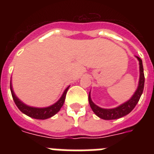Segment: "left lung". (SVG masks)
I'll return each instance as SVG.
<instances>
[{
	"label": "left lung",
	"mask_w": 154,
	"mask_h": 154,
	"mask_svg": "<svg viewBox=\"0 0 154 154\" xmlns=\"http://www.w3.org/2000/svg\"><path fill=\"white\" fill-rule=\"evenodd\" d=\"M137 60H139V65H140V78H139L138 87L137 89L136 92L134 93L131 98L126 102L123 103L122 105H119L113 109H102L96 105L92 101L90 93L89 94V103L90 105L92 110L94 111L95 114L101 119L104 120H114L118 119L120 117H122L125 115L129 114L132 110L134 109V107L136 106L137 102L140 100L141 94L143 93L144 84H145V75H144L143 65H142V60L140 57H136Z\"/></svg>",
	"instance_id": "left-lung-1"
}]
</instances>
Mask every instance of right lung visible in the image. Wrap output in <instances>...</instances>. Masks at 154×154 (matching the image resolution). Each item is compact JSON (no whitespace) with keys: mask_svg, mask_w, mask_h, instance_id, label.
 Returning a JSON list of instances; mask_svg holds the SVG:
<instances>
[{"mask_svg":"<svg viewBox=\"0 0 154 154\" xmlns=\"http://www.w3.org/2000/svg\"><path fill=\"white\" fill-rule=\"evenodd\" d=\"M69 86H68L65 90L63 93L62 96L60 97V98L58 100L55 104L50 105L49 107L45 108H36V107H31L29 105H26L25 104L20 101L17 98V97L16 96L13 90V87H12V83L10 82V90L11 94H12V97H13V101L15 102L16 105L17 106L19 109L25 113V115H27L29 117L35 118V119H40V120H45L49 117H53L54 115L60 111V108L62 107L64 105L65 100V96L67 94L68 89H69Z\"/></svg>","mask_w":154,"mask_h":154,"instance_id":"obj_1","label":"right lung"}]
</instances>
